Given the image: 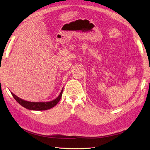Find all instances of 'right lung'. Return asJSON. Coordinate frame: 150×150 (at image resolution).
<instances>
[{
	"label": "right lung",
	"mask_w": 150,
	"mask_h": 150,
	"mask_svg": "<svg viewBox=\"0 0 150 150\" xmlns=\"http://www.w3.org/2000/svg\"><path fill=\"white\" fill-rule=\"evenodd\" d=\"M63 91V89L61 90L60 94L58 97L54 100L49 102H30L28 101H25L24 99H22L20 98L17 97L16 95L11 93L13 97L17 101V103L20 104L22 106L28 109L29 110H35V111H43L49 110L54 106H55L58 102L60 101L62 96V94Z\"/></svg>",
	"instance_id": "right-lung-1"
}]
</instances>
